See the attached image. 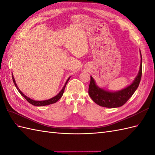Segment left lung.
<instances>
[{
    "label": "left lung",
    "instance_id": "obj_1",
    "mask_svg": "<svg viewBox=\"0 0 155 155\" xmlns=\"http://www.w3.org/2000/svg\"><path fill=\"white\" fill-rule=\"evenodd\" d=\"M141 54V64L139 73L132 83L126 88L116 92H110L98 87L95 81L91 76V82L89 84L88 94L96 104L106 107H118L122 106L127 102L138 88L142 75V57Z\"/></svg>",
    "mask_w": 155,
    "mask_h": 155
}]
</instances>
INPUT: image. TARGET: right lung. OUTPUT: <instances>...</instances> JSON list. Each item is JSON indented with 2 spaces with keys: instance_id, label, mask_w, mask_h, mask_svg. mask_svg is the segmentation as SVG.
Returning <instances> with one entry per match:
<instances>
[{
  "instance_id": "add662e5",
  "label": "right lung",
  "mask_w": 155,
  "mask_h": 155,
  "mask_svg": "<svg viewBox=\"0 0 155 155\" xmlns=\"http://www.w3.org/2000/svg\"><path fill=\"white\" fill-rule=\"evenodd\" d=\"M70 78H71V77L67 79V81H66L65 84H64V86L63 87L62 90H61V91L59 92V93L58 94L56 95L55 96L53 97L52 98H50V99H49V100H42V101H37V100H32V99H31V98H28V96H26V95L24 94L23 93L20 91V90L19 89V88L18 87V86H17V84H16V83L15 79H14V77H13V75H12V80H13V82H14V85H15V86L16 87L18 91V92L20 93V94H21V96H22L24 97V98L25 99H26L29 103H30L31 104H32V105H34V106H47V105H49V104H54V103H55V102H57V101H58V100L61 98V97H62V96H63V94L64 91V88H65V86H66V85H67V84L68 81H69V80L70 79Z\"/></svg>"
}]
</instances>
